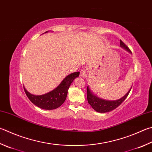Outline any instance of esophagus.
<instances>
[{
	"label": "esophagus",
	"instance_id": "34e87169",
	"mask_svg": "<svg viewBox=\"0 0 152 152\" xmlns=\"http://www.w3.org/2000/svg\"><path fill=\"white\" fill-rule=\"evenodd\" d=\"M80 75L84 78H86L88 76V70H86V69H82V70L80 71Z\"/></svg>",
	"mask_w": 152,
	"mask_h": 152
}]
</instances>
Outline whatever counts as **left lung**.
<instances>
[{
    "instance_id": "left-lung-1",
    "label": "left lung",
    "mask_w": 152,
    "mask_h": 152,
    "mask_svg": "<svg viewBox=\"0 0 152 152\" xmlns=\"http://www.w3.org/2000/svg\"><path fill=\"white\" fill-rule=\"evenodd\" d=\"M120 46L124 48H125L127 51L132 53V52L129 48L125 44H124L122 40H120ZM132 89V87L127 92L126 94L123 96L122 98L119 99V100H114V101H109V100H105L103 99H101L100 98L97 97L94 94L91 92L89 86L87 87V99L88 102L91 106L92 107L94 110H95L96 112L100 113H105L108 112L110 111H112L118 107L120 105L122 104L123 102L125 100V99L128 97L129 92Z\"/></svg>"
}]
</instances>
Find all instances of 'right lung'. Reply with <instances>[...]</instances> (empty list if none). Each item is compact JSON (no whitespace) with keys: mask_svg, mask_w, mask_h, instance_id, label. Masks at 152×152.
I'll return each instance as SVG.
<instances>
[{"mask_svg":"<svg viewBox=\"0 0 152 152\" xmlns=\"http://www.w3.org/2000/svg\"><path fill=\"white\" fill-rule=\"evenodd\" d=\"M46 31V32H47ZM45 32V33H46ZM80 72L69 74L61 82L58 86L45 94L36 96L29 93L24 87L27 97L36 106L45 110H54L60 107L66 98L68 90L74 79L78 77Z\"/></svg>","mask_w":152,"mask_h":152,"instance_id":"add662e5","label":"right lung"}]
</instances>
